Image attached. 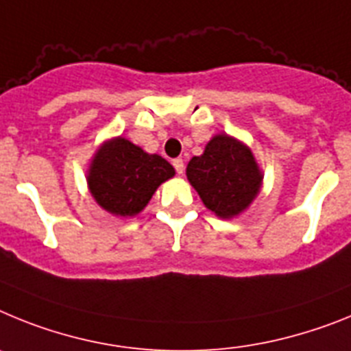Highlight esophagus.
Returning <instances> with one entry per match:
<instances>
[{
  "instance_id": "34e87169",
  "label": "esophagus",
  "mask_w": 351,
  "mask_h": 351,
  "mask_svg": "<svg viewBox=\"0 0 351 351\" xmlns=\"http://www.w3.org/2000/svg\"><path fill=\"white\" fill-rule=\"evenodd\" d=\"M173 166H175V169H176V173H178V175H184L185 164H184V160H182V158H175V160H173Z\"/></svg>"
}]
</instances>
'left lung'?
Masks as SVG:
<instances>
[{
    "mask_svg": "<svg viewBox=\"0 0 351 351\" xmlns=\"http://www.w3.org/2000/svg\"><path fill=\"white\" fill-rule=\"evenodd\" d=\"M189 184L219 219L239 217L258 197L263 171L247 145L230 134H215L199 157L189 160Z\"/></svg>",
    "mask_w": 351,
    "mask_h": 351,
    "instance_id": "1",
    "label": "left lung"
}]
</instances>
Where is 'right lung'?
<instances>
[{
  "label": "right lung",
  "mask_w": 351,
  "mask_h": 351,
  "mask_svg": "<svg viewBox=\"0 0 351 351\" xmlns=\"http://www.w3.org/2000/svg\"><path fill=\"white\" fill-rule=\"evenodd\" d=\"M175 176V167L157 154H146L129 139L111 138L97 148L86 171L88 191L97 205L114 217L145 210L158 185Z\"/></svg>",
  "instance_id": "obj_1"
}]
</instances>
